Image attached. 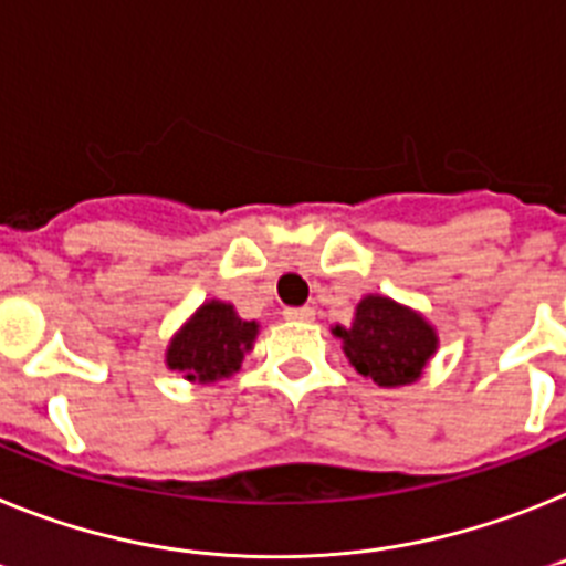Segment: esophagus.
<instances>
[{
  "mask_svg": "<svg viewBox=\"0 0 566 566\" xmlns=\"http://www.w3.org/2000/svg\"><path fill=\"white\" fill-rule=\"evenodd\" d=\"M283 317H286V321H315V308L294 306V308H286V312H283Z\"/></svg>",
  "mask_w": 566,
  "mask_h": 566,
  "instance_id": "esophagus-1",
  "label": "esophagus"
}]
</instances>
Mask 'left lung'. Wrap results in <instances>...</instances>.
Segmentation results:
<instances>
[{"mask_svg":"<svg viewBox=\"0 0 566 566\" xmlns=\"http://www.w3.org/2000/svg\"><path fill=\"white\" fill-rule=\"evenodd\" d=\"M332 335L343 343V355L349 357L357 375L384 389L421 380L438 352V332L432 323L386 294L360 297L349 326L337 323Z\"/></svg>","mask_w":566,"mask_h":566,"instance_id":"1","label":"left lung"}]
</instances>
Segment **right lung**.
Listing matches in <instances>:
<instances>
[{
    "instance_id": "1",
    "label": "right lung",
    "mask_w": 566,
    "mask_h": 566,
    "mask_svg": "<svg viewBox=\"0 0 566 566\" xmlns=\"http://www.w3.org/2000/svg\"><path fill=\"white\" fill-rule=\"evenodd\" d=\"M258 335V321H243L231 303L211 297L171 335L166 366L188 384H217L240 369Z\"/></svg>"
}]
</instances>
